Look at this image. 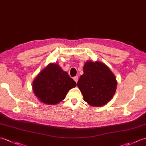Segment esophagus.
<instances>
[{"label": "esophagus", "instance_id": "obj_1", "mask_svg": "<svg viewBox=\"0 0 146 146\" xmlns=\"http://www.w3.org/2000/svg\"><path fill=\"white\" fill-rule=\"evenodd\" d=\"M73 80H75V82H76V83H77L78 82V76H75L73 78Z\"/></svg>", "mask_w": 146, "mask_h": 146}]
</instances>
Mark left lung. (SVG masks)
Listing matches in <instances>:
<instances>
[{"label":"left lung","mask_w":146,"mask_h":146,"mask_svg":"<svg viewBox=\"0 0 146 146\" xmlns=\"http://www.w3.org/2000/svg\"><path fill=\"white\" fill-rule=\"evenodd\" d=\"M115 76L102 62L86 61L83 74L77 83L83 100L92 107H101L109 102L117 89Z\"/></svg>","instance_id":"8db88e82"}]
</instances>
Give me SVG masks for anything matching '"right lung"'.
<instances>
[{
	"mask_svg": "<svg viewBox=\"0 0 146 146\" xmlns=\"http://www.w3.org/2000/svg\"><path fill=\"white\" fill-rule=\"evenodd\" d=\"M76 86L58 64L50 63L40 72L33 83V90L43 104L56 105L64 100L68 92Z\"/></svg>",
	"mask_w": 146,
	"mask_h": 146,
	"instance_id": "obj_1",
	"label": "right lung"
}]
</instances>
